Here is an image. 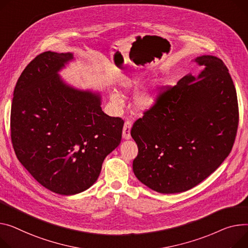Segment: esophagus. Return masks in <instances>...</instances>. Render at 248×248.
Returning a JSON list of instances; mask_svg holds the SVG:
<instances>
[{
    "mask_svg": "<svg viewBox=\"0 0 248 248\" xmlns=\"http://www.w3.org/2000/svg\"><path fill=\"white\" fill-rule=\"evenodd\" d=\"M133 126V123L130 121H125L124 124V128H123V138L124 140H129L131 138L130 136V128Z\"/></svg>",
    "mask_w": 248,
    "mask_h": 248,
    "instance_id": "obj_1",
    "label": "esophagus"
}]
</instances>
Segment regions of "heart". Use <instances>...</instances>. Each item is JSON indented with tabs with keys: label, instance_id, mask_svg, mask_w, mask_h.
Segmentation results:
<instances>
[{
	"label": "heart",
	"instance_id": "b5f03b06",
	"mask_svg": "<svg viewBox=\"0 0 248 248\" xmlns=\"http://www.w3.org/2000/svg\"><path fill=\"white\" fill-rule=\"evenodd\" d=\"M142 84H143V79L141 78H127L124 81L123 87L126 91H131V90H137ZM157 93H158L157 87H151L150 89H147L146 91L140 93L136 97V101H135L137 108H139L140 109H145V108H151L156 101ZM110 100L114 104H120V102H121L120 95L115 93L110 94Z\"/></svg>",
	"mask_w": 248,
	"mask_h": 248
}]
</instances>
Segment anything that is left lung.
<instances>
[{
    "label": "left lung",
    "instance_id": "8db88e82",
    "mask_svg": "<svg viewBox=\"0 0 248 248\" xmlns=\"http://www.w3.org/2000/svg\"><path fill=\"white\" fill-rule=\"evenodd\" d=\"M194 61L203 68L201 74L162 87L130 130L139 147L134 172L160 193L201 184L228 156L235 140L238 103L226 65L213 56Z\"/></svg>",
    "mask_w": 248,
    "mask_h": 248
}]
</instances>
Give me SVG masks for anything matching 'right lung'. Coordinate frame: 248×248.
I'll list each match as a JSON object with an SVG mask.
<instances>
[{
	"mask_svg": "<svg viewBox=\"0 0 248 248\" xmlns=\"http://www.w3.org/2000/svg\"><path fill=\"white\" fill-rule=\"evenodd\" d=\"M72 59L49 51L37 56L16 81L11 109L16 157L38 183L62 195L95 183L124 123L102 110L98 93L63 84L58 72Z\"/></svg>",
	"mask_w": 248,
	"mask_h": 248,
	"instance_id": "obj_1",
	"label": "right lung"
}]
</instances>
